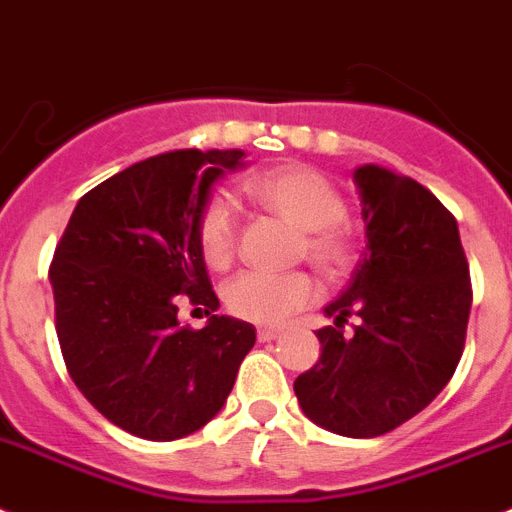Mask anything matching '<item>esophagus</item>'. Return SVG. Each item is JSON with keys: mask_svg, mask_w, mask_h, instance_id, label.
<instances>
[{"mask_svg": "<svg viewBox=\"0 0 512 512\" xmlns=\"http://www.w3.org/2000/svg\"><path fill=\"white\" fill-rule=\"evenodd\" d=\"M280 331L278 329H257V339L260 342H273V339H278Z\"/></svg>", "mask_w": 512, "mask_h": 512, "instance_id": "34e87169", "label": "esophagus"}]
</instances>
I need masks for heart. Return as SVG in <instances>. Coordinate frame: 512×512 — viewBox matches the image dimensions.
Here are the masks:
<instances>
[{
  "label": "heart",
  "mask_w": 512,
  "mask_h": 512,
  "mask_svg": "<svg viewBox=\"0 0 512 512\" xmlns=\"http://www.w3.org/2000/svg\"><path fill=\"white\" fill-rule=\"evenodd\" d=\"M250 199L301 232V250L316 270L339 278L352 262L342 229L347 204L334 183L311 165H280L245 183ZM237 245V216L224 196H214L199 216V247L209 267L229 265ZM319 288L306 273H239L224 285V303L237 319L278 326L316 301Z\"/></svg>",
  "instance_id": "heart-1"
}]
</instances>
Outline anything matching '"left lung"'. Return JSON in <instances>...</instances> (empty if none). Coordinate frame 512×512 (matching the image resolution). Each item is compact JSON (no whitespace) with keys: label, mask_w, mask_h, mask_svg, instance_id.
Masks as SVG:
<instances>
[{"label":"left lung","mask_w":512,"mask_h":512,"mask_svg":"<svg viewBox=\"0 0 512 512\" xmlns=\"http://www.w3.org/2000/svg\"><path fill=\"white\" fill-rule=\"evenodd\" d=\"M367 250L316 331L319 362L296 377L316 426L372 439L421 413L451 380L467 334L472 285L457 219L434 193L380 165H359ZM349 315L358 319L343 334Z\"/></svg>","instance_id":"left-lung-1"}]
</instances>
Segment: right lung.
<instances>
[{"label":"right lung","mask_w":512,"mask_h":512,"mask_svg":"<svg viewBox=\"0 0 512 512\" xmlns=\"http://www.w3.org/2000/svg\"><path fill=\"white\" fill-rule=\"evenodd\" d=\"M245 168V150H173L91 188L50 265L55 331L76 388L127 434L173 441L227 403L255 326L216 316L199 247L211 186ZM191 302L210 321H177Z\"/></svg>","instance_id":"right-lung-1"}]
</instances>
